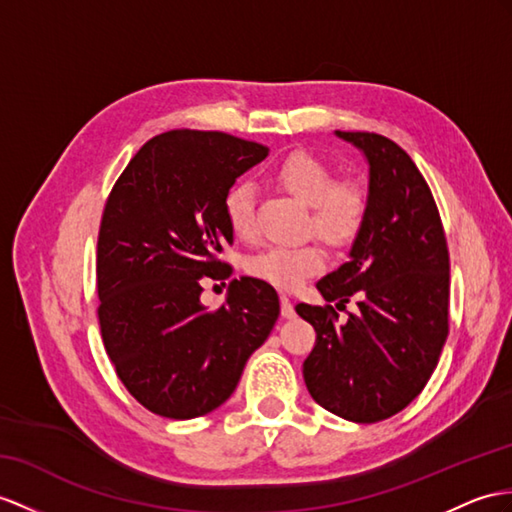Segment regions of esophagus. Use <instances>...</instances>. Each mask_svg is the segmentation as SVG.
<instances>
[{
  "label": "esophagus",
  "mask_w": 512,
  "mask_h": 512,
  "mask_svg": "<svg viewBox=\"0 0 512 512\" xmlns=\"http://www.w3.org/2000/svg\"><path fill=\"white\" fill-rule=\"evenodd\" d=\"M280 313H282V317L284 319H293L295 317V308H293V304H291V299L286 297V295H280Z\"/></svg>",
  "instance_id": "34e87169"
}]
</instances>
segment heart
Segmentation results:
<instances>
[{"instance_id":"obj_1","label":"heart","mask_w":512,"mask_h":512,"mask_svg":"<svg viewBox=\"0 0 512 512\" xmlns=\"http://www.w3.org/2000/svg\"><path fill=\"white\" fill-rule=\"evenodd\" d=\"M276 182L282 189L310 206L308 228L334 247L352 245L369 217V191L356 178H332V169L321 158L291 152L276 167ZM226 219L239 239H252L254 191L241 182L226 195ZM326 267V249L319 241L297 245H269L247 260V271L278 289H297L299 284Z\"/></svg>"}]
</instances>
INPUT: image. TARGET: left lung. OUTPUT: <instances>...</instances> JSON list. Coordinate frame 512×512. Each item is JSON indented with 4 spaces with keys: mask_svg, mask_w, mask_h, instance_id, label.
I'll return each instance as SVG.
<instances>
[{
    "mask_svg": "<svg viewBox=\"0 0 512 512\" xmlns=\"http://www.w3.org/2000/svg\"><path fill=\"white\" fill-rule=\"evenodd\" d=\"M369 160V217L350 260L317 282L326 302L297 304L317 332L304 360L313 400L356 423L404 410L428 384L450 332V252L428 182L404 149L373 132H339Z\"/></svg>",
    "mask_w": 512,
    "mask_h": 512,
    "instance_id": "8db88e82",
    "label": "left lung"
}]
</instances>
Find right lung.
Here are the masks:
<instances>
[{"label":"right lung","mask_w":512,"mask_h":512,"mask_svg":"<svg viewBox=\"0 0 512 512\" xmlns=\"http://www.w3.org/2000/svg\"><path fill=\"white\" fill-rule=\"evenodd\" d=\"M269 147L226 132L149 139L117 178L97 236V319L106 354L136 402L167 419L219 408L280 315L258 278L230 282L226 304L199 302L223 282L234 243L226 195Z\"/></svg>","instance_id":"1"}]
</instances>
